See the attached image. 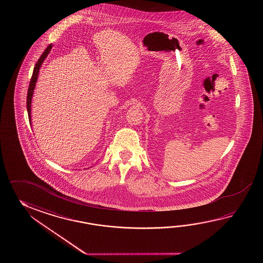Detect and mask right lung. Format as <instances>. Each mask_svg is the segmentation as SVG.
<instances>
[{
	"mask_svg": "<svg viewBox=\"0 0 263 263\" xmlns=\"http://www.w3.org/2000/svg\"><path fill=\"white\" fill-rule=\"evenodd\" d=\"M51 47H52L51 45H49V46L47 47V49L44 50V52L40 56L39 61L35 63V66H34V71H33V75H32V78H31L30 84H29L28 93H27V112H28L30 124H31V101H32L33 93H34V86H35V83H36V80H37V77H39L40 67H41L42 63L44 61L45 58L49 54Z\"/></svg>",
	"mask_w": 263,
	"mask_h": 263,
	"instance_id": "1",
	"label": "right lung"
}]
</instances>
